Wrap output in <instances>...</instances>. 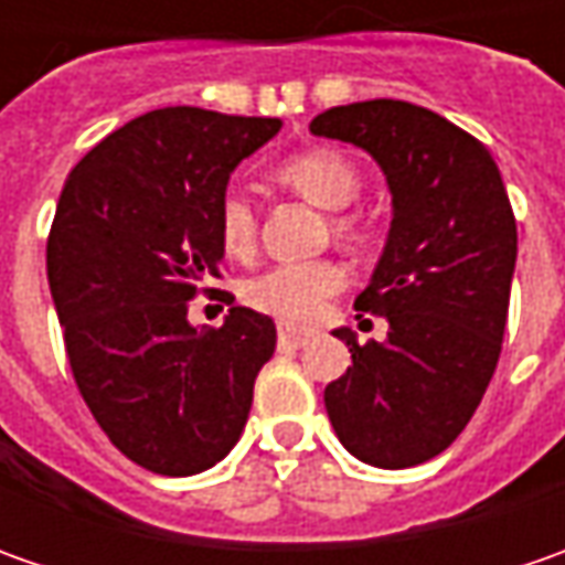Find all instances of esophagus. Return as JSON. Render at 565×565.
<instances>
[{
  "mask_svg": "<svg viewBox=\"0 0 565 565\" xmlns=\"http://www.w3.org/2000/svg\"><path fill=\"white\" fill-rule=\"evenodd\" d=\"M311 337H315V330L279 323V345H286V349H301V345H305Z\"/></svg>",
  "mask_w": 565,
  "mask_h": 565,
  "instance_id": "esophagus-1",
  "label": "esophagus"
}]
</instances>
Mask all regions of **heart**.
Listing matches in <instances>:
<instances>
[{
  "mask_svg": "<svg viewBox=\"0 0 565 565\" xmlns=\"http://www.w3.org/2000/svg\"><path fill=\"white\" fill-rule=\"evenodd\" d=\"M279 182L308 198L323 210L349 206L361 191V175L352 160H345L337 150H305L289 157L276 169ZM333 232L345 242H359L361 223L352 216H337ZM257 235V213L245 191L232 188L220 204V238L232 257H248ZM345 273L337 260L317 257V260H286L273 264L264 273L250 276L245 282V301L264 315L305 323L323 311V305L342 289Z\"/></svg>",
  "mask_w": 565,
  "mask_h": 565,
  "instance_id": "heart-1",
  "label": "heart"
}]
</instances>
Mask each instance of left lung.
Masks as SVG:
<instances>
[{"label":"left lung","instance_id":"1","mask_svg":"<svg viewBox=\"0 0 565 565\" xmlns=\"http://www.w3.org/2000/svg\"><path fill=\"white\" fill-rule=\"evenodd\" d=\"M311 135L374 157L393 220L359 311L386 317L383 342L333 330L352 367L323 402L339 444L377 468H412L452 444L500 359L515 270V216L490 150L405 99L333 106Z\"/></svg>","mask_w":565,"mask_h":565}]
</instances>
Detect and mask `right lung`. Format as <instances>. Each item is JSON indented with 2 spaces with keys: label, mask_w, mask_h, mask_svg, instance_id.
<instances>
[{
  "label": "right lung",
  "mask_w": 565,
  "mask_h": 565,
  "mask_svg": "<svg viewBox=\"0 0 565 565\" xmlns=\"http://www.w3.org/2000/svg\"><path fill=\"white\" fill-rule=\"evenodd\" d=\"M279 128L166 106L103 138L65 179L46 276L68 364L106 437L147 471H206L245 430L276 327L238 305L220 330L194 327L188 301L220 276L228 175Z\"/></svg>",
  "instance_id": "1"
}]
</instances>
